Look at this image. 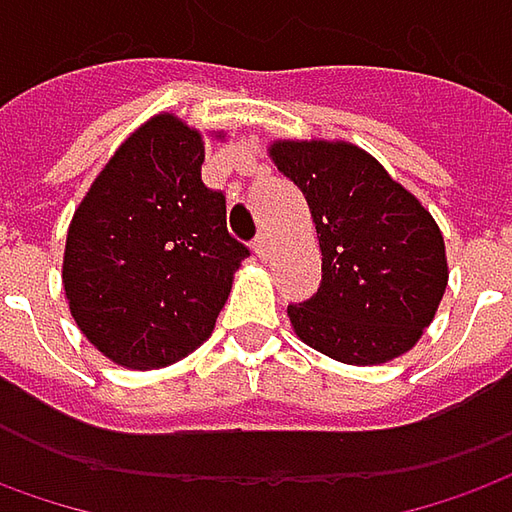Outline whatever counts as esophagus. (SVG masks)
<instances>
[{
    "mask_svg": "<svg viewBox=\"0 0 512 512\" xmlns=\"http://www.w3.org/2000/svg\"><path fill=\"white\" fill-rule=\"evenodd\" d=\"M252 249H255V255L260 257V260H269V255H271V238H269V235H266V232H263V235H257V241H255V246H252Z\"/></svg>",
    "mask_w": 512,
    "mask_h": 512,
    "instance_id": "1",
    "label": "esophagus"
}]
</instances>
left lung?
Returning <instances> with one entry per match:
<instances>
[{
    "instance_id": "8db88e82",
    "label": "left lung",
    "mask_w": 512,
    "mask_h": 512,
    "mask_svg": "<svg viewBox=\"0 0 512 512\" xmlns=\"http://www.w3.org/2000/svg\"><path fill=\"white\" fill-rule=\"evenodd\" d=\"M271 162L311 207L322 283L288 305L308 347L342 364L373 367L409 353L448 285L443 232L384 165L344 139H274Z\"/></svg>"
}]
</instances>
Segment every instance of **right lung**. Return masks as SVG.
<instances>
[{
	"label": "right lung",
	"instance_id": "right-lung-1",
	"mask_svg": "<svg viewBox=\"0 0 512 512\" xmlns=\"http://www.w3.org/2000/svg\"><path fill=\"white\" fill-rule=\"evenodd\" d=\"M201 165V131L154 114L114 151L69 221V314L120 367L159 370L207 342L249 257Z\"/></svg>",
	"mask_w": 512,
	"mask_h": 512
}]
</instances>
